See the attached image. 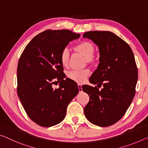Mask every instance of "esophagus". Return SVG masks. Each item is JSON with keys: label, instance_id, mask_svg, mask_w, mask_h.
<instances>
[{"label": "esophagus", "instance_id": "34e87169", "mask_svg": "<svg viewBox=\"0 0 148 148\" xmlns=\"http://www.w3.org/2000/svg\"><path fill=\"white\" fill-rule=\"evenodd\" d=\"M78 89H79V92H82V85H81V84H78Z\"/></svg>", "mask_w": 148, "mask_h": 148}]
</instances>
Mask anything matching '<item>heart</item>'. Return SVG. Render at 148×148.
Wrapping results in <instances>:
<instances>
[{"mask_svg":"<svg viewBox=\"0 0 148 148\" xmlns=\"http://www.w3.org/2000/svg\"><path fill=\"white\" fill-rule=\"evenodd\" d=\"M76 49L79 52L86 57L88 60L93 57L94 54V47L93 44L89 41H83L76 45ZM69 58V51L68 49H64L60 55V61L62 64L66 66L68 64ZM90 70L88 69L72 70L69 72L68 76L69 78L75 81L77 83L82 84L86 81L87 78L90 74Z\"/></svg>","mask_w":148,"mask_h":148,"instance_id":"heart-1","label":"heart"}]
</instances>
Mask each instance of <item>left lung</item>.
Masks as SVG:
<instances>
[{"instance_id":"left-lung-1","label":"left lung","mask_w":148,"mask_h":148,"mask_svg":"<svg viewBox=\"0 0 148 148\" xmlns=\"http://www.w3.org/2000/svg\"><path fill=\"white\" fill-rule=\"evenodd\" d=\"M84 38L94 42L99 51V64L90 77L97 86H83L90 96L84 111L93 125L106 127L114 125L124 116L136 92L138 69L134 56L128 43L108 31L86 32Z\"/></svg>"}]
</instances>
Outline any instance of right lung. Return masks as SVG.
<instances>
[{
  "mask_svg": "<svg viewBox=\"0 0 148 148\" xmlns=\"http://www.w3.org/2000/svg\"><path fill=\"white\" fill-rule=\"evenodd\" d=\"M80 35L67 29L46 30L27 44L18 61V95L28 116L50 127L63 121L70 102L79 92L74 81L65 78L60 55ZM57 79L60 88L54 89Z\"/></svg>",
  "mask_w": 148,
  "mask_h": 148,
  "instance_id": "obj_1",
  "label": "right lung"
}]
</instances>
